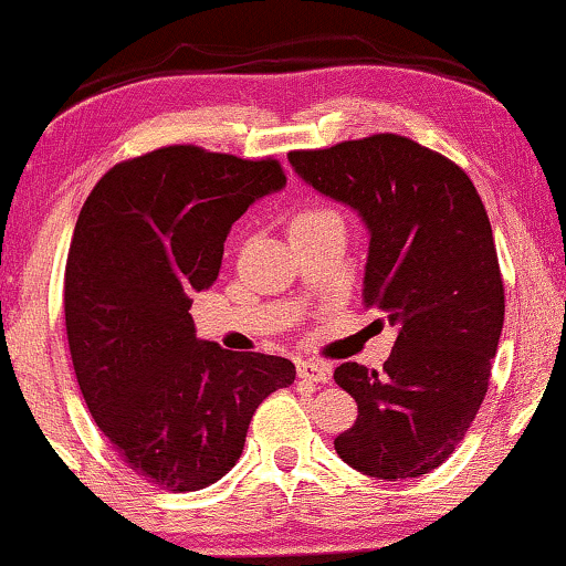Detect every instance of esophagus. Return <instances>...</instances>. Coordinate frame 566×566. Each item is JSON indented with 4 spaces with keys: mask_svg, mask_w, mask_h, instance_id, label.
<instances>
[{
    "mask_svg": "<svg viewBox=\"0 0 566 566\" xmlns=\"http://www.w3.org/2000/svg\"><path fill=\"white\" fill-rule=\"evenodd\" d=\"M297 376L311 384H328V378H332L328 366H321V363L313 360H297Z\"/></svg>",
    "mask_w": 566,
    "mask_h": 566,
    "instance_id": "1",
    "label": "esophagus"
}]
</instances>
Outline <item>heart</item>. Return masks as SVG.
Instances as JSON below:
<instances>
[{"label": "heart", "instance_id": "1", "mask_svg": "<svg viewBox=\"0 0 566 566\" xmlns=\"http://www.w3.org/2000/svg\"><path fill=\"white\" fill-rule=\"evenodd\" d=\"M334 211H328V209H321V206H316V209H305V211H300L297 217H295V221H316V219H324V217H332Z\"/></svg>", "mask_w": 566, "mask_h": 566}]
</instances>
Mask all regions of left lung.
<instances>
[{
	"mask_svg": "<svg viewBox=\"0 0 566 566\" xmlns=\"http://www.w3.org/2000/svg\"><path fill=\"white\" fill-rule=\"evenodd\" d=\"M287 156L368 224L363 303L399 328L384 370H334L357 402L336 454L378 481L431 473L481 410L502 336L504 282L483 200L462 167L397 133Z\"/></svg>",
	"mask_w": 566,
	"mask_h": 566,
	"instance_id": "left-lung-1",
	"label": "left lung"
}]
</instances>
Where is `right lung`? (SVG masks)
Returning a JSON list of instances; mask_svg holds the SVG:
<instances>
[{
    "label": "right lung",
    "mask_w": 566,
    "mask_h": 566,
    "mask_svg": "<svg viewBox=\"0 0 566 566\" xmlns=\"http://www.w3.org/2000/svg\"><path fill=\"white\" fill-rule=\"evenodd\" d=\"M282 164L164 146L106 171L64 266V326L85 405L127 468L185 493L240 460L250 418L295 381L287 357L196 339L192 290L219 276L224 240Z\"/></svg>",
    "instance_id": "obj_1"
}]
</instances>
